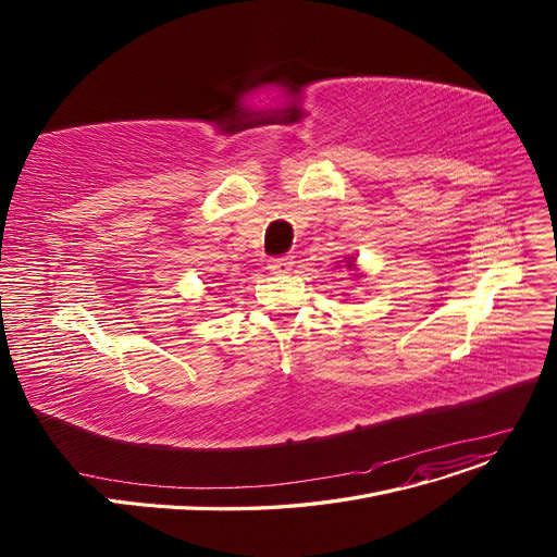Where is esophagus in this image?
Returning a JSON list of instances; mask_svg holds the SVG:
<instances>
[{
  "instance_id": "obj_1",
  "label": "esophagus",
  "mask_w": 557,
  "mask_h": 557,
  "mask_svg": "<svg viewBox=\"0 0 557 557\" xmlns=\"http://www.w3.org/2000/svg\"><path fill=\"white\" fill-rule=\"evenodd\" d=\"M290 267H294V257H273L269 259V271L271 273H288Z\"/></svg>"
}]
</instances>
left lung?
Listing matches in <instances>:
<instances>
[{
  "label": "left lung",
  "instance_id": "8db88e82",
  "mask_svg": "<svg viewBox=\"0 0 557 557\" xmlns=\"http://www.w3.org/2000/svg\"><path fill=\"white\" fill-rule=\"evenodd\" d=\"M347 269H355V259L347 257Z\"/></svg>",
  "mask_w": 557,
  "mask_h": 557
}]
</instances>
